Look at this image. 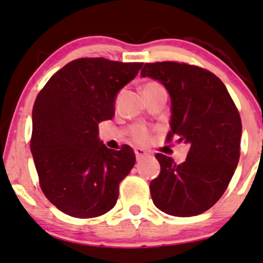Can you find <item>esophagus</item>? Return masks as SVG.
<instances>
[{"instance_id": "1", "label": "esophagus", "mask_w": 263, "mask_h": 263, "mask_svg": "<svg viewBox=\"0 0 263 263\" xmlns=\"http://www.w3.org/2000/svg\"><path fill=\"white\" fill-rule=\"evenodd\" d=\"M135 154H136V159H137V161H141L143 160L144 158H147L148 156V153L144 151V149H141V148H136L135 149Z\"/></svg>"}]
</instances>
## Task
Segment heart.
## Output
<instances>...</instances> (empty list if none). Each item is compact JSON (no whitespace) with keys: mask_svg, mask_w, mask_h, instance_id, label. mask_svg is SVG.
<instances>
[{"mask_svg":"<svg viewBox=\"0 0 263 263\" xmlns=\"http://www.w3.org/2000/svg\"><path fill=\"white\" fill-rule=\"evenodd\" d=\"M158 87H161L158 82L149 81L144 86H143V92L151 91V89H154ZM128 134H129V137H131L132 141H134L135 143H137V144H145V143H148L149 138H151V131H149V128L147 127V126L141 125V124L132 125L128 129Z\"/></svg>","mask_w":263,"mask_h":263,"instance_id":"1","label":"heart"}]
</instances>
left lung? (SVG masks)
<instances>
[{"mask_svg": "<svg viewBox=\"0 0 263 263\" xmlns=\"http://www.w3.org/2000/svg\"><path fill=\"white\" fill-rule=\"evenodd\" d=\"M141 75L158 80L171 97V129L189 145L182 164L161 153V170L151 182L153 202L177 217L200 215L227 189L240 156L241 120L223 82L200 66L178 62L145 63Z\"/></svg>", "mask_w": 263, "mask_h": 263, "instance_id": "1", "label": "left lung"}]
</instances>
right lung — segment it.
Wrapping results in <instances>:
<instances>
[{"label":"right lung","instance_id":"add662e5","mask_svg":"<svg viewBox=\"0 0 263 263\" xmlns=\"http://www.w3.org/2000/svg\"><path fill=\"white\" fill-rule=\"evenodd\" d=\"M143 63L79 58L58 70L36 97L30 149L43 194L76 218L107 214L136 162L128 145L108 149L98 124L114 116L115 96Z\"/></svg>","mask_w":263,"mask_h":263}]
</instances>
